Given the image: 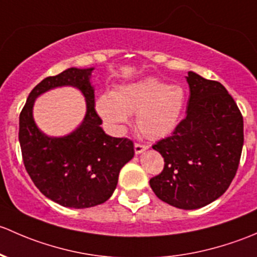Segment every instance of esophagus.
I'll return each mask as SVG.
<instances>
[{"mask_svg":"<svg viewBox=\"0 0 257 257\" xmlns=\"http://www.w3.org/2000/svg\"><path fill=\"white\" fill-rule=\"evenodd\" d=\"M147 146L146 145H141V144H135V153L136 155H140V153L145 152V151L147 150Z\"/></svg>","mask_w":257,"mask_h":257,"instance_id":"34e87169","label":"esophagus"}]
</instances>
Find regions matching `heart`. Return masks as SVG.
Returning <instances> with one entry per match:
<instances>
[{"label":"heart","mask_w":257,"mask_h":257,"mask_svg":"<svg viewBox=\"0 0 257 257\" xmlns=\"http://www.w3.org/2000/svg\"><path fill=\"white\" fill-rule=\"evenodd\" d=\"M186 107V92L153 78L123 84L97 99L96 110L112 127H121L137 115L140 134L148 140L169 136L178 125Z\"/></svg>","instance_id":"b5f03b06"}]
</instances>
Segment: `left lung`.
<instances>
[{
	"instance_id": "obj_1",
	"label": "left lung",
	"mask_w": 257,
	"mask_h": 257,
	"mask_svg": "<svg viewBox=\"0 0 257 257\" xmlns=\"http://www.w3.org/2000/svg\"><path fill=\"white\" fill-rule=\"evenodd\" d=\"M187 115L172 136L153 145L165 168L150 179L155 194L179 209H198L225 193L236 174L244 145V121L219 81L188 71Z\"/></svg>"
}]
</instances>
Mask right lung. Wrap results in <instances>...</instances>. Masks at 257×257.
<instances>
[{"label": "right lung", "instance_id": "add662e5", "mask_svg": "<svg viewBox=\"0 0 257 257\" xmlns=\"http://www.w3.org/2000/svg\"><path fill=\"white\" fill-rule=\"evenodd\" d=\"M94 68H69L43 79L31 91L20 115V139L26 171L36 187L53 202L84 209L102 204L112 195L121 168L135 155L134 142L111 137L101 128L95 111ZM60 86H74L84 95L87 112L83 122L63 138L43 134L33 118V105L39 94Z\"/></svg>", "mask_w": 257, "mask_h": 257}]
</instances>
